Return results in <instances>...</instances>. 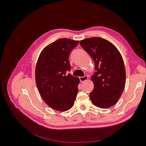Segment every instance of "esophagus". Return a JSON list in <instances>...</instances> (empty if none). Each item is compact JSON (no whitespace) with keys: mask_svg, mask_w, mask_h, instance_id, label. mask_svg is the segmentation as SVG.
Wrapping results in <instances>:
<instances>
[{"mask_svg":"<svg viewBox=\"0 0 146 146\" xmlns=\"http://www.w3.org/2000/svg\"><path fill=\"white\" fill-rule=\"evenodd\" d=\"M88 79V77L87 76H83V77H80V80L81 82H85V81L87 80Z\"/></svg>","mask_w":146,"mask_h":146,"instance_id":"34e87169","label":"esophagus"}]
</instances>
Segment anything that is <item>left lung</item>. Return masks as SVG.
I'll list each match as a JSON object with an SVG mask.
<instances>
[{
	"instance_id": "1",
	"label": "left lung",
	"mask_w": 146,
	"mask_h": 146,
	"mask_svg": "<svg viewBox=\"0 0 146 146\" xmlns=\"http://www.w3.org/2000/svg\"><path fill=\"white\" fill-rule=\"evenodd\" d=\"M81 46L93 59L95 72L91 76L94 89L90 94L92 104L100 108L115 105L125 84V69L120 52L111 42L92 37L80 41Z\"/></svg>"
}]
</instances>
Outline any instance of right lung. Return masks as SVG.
Returning a JSON list of instances; mask_svg holds the SVG:
<instances>
[{
    "label": "right lung",
    "mask_w": 146,
    "mask_h": 146,
    "mask_svg": "<svg viewBox=\"0 0 146 146\" xmlns=\"http://www.w3.org/2000/svg\"><path fill=\"white\" fill-rule=\"evenodd\" d=\"M79 41L61 38L41 51L35 69V80L42 99L56 111L72 108L80 80L72 76L69 55Z\"/></svg>",
    "instance_id": "obj_1"
}]
</instances>
